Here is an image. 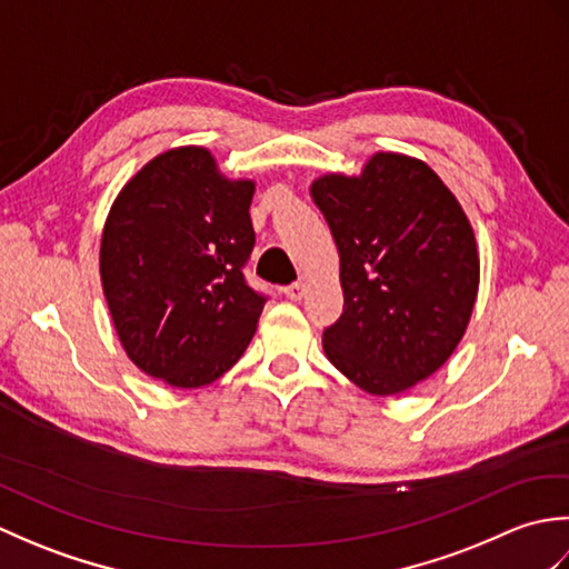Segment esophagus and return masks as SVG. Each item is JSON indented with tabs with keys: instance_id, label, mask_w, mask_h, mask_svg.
<instances>
[{
	"instance_id": "esophagus-1",
	"label": "esophagus",
	"mask_w": 569,
	"mask_h": 569,
	"mask_svg": "<svg viewBox=\"0 0 569 569\" xmlns=\"http://www.w3.org/2000/svg\"><path fill=\"white\" fill-rule=\"evenodd\" d=\"M283 293H286V298L300 300V298L306 296V286H303V283H291V286H286V288H283Z\"/></svg>"
}]
</instances>
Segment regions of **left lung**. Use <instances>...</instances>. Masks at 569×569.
Listing matches in <instances>:
<instances>
[{"instance_id": "1", "label": "left lung", "mask_w": 569, "mask_h": 569, "mask_svg": "<svg viewBox=\"0 0 569 569\" xmlns=\"http://www.w3.org/2000/svg\"><path fill=\"white\" fill-rule=\"evenodd\" d=\"M340 251L345 310L322 349L371 396H396L457 349L479 291V253L462 204L428 163L379 151L359 176L312 180Z\"/></svg>"}]
</instances>
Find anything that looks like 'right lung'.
I'll return each mask as SVG.
<instances>
[{
    "label": "right lung",
    "mask_w": 569,
    "mask_h": 569,
    "mask_svg": "<svg viewBox=\"0 0 569 569\" xmlns=\"http://www.w3.org/2000/svg\"><path fill=\"white\" fill-rule=\"evenodd\" d=\"M253 180H229L202 147L151 159L119 190L100 276L127 357L176 389H200L244 355L266 303L244 281Z\"/></svg>",
    "instance_id": "right-lung-1"
}]
</instances>
